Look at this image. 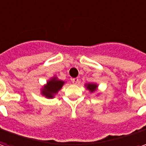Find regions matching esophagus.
<instances>
[{
    "label": "esophagus",
    "mask_w": 146,
    "mask_h": 146,
    "mask_svg": "<svg viewBox=\"0 0 146 146\" xmlns=\"http://www.w3.org/2000/svg\"><path fill=\"white\" fill-rule=\"evenodd\" d=\"M72 82H73L74 84H78V82H79V79L78 78H73V80H72Z\"/></svg>",
    "instance_id": "34e87169"
}]
</instances>
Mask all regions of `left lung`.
<instances>
[{"label": "left lung", "mask_w": 146, "mask_h": 146, "mask_svg": "<svg viewBox=\"0 0 146 146\" xmlns=\"http://www.w3.org/2000/svg\"><path fill=\"white\" fill-rule=\"evenodd\" d=\"M85 87L90 92H94L97 90L98 84L96 83H88L85 84Z\"/></svg>", "instance_id": "obj_1"}]
</instances>
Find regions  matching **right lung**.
I'll use <instances>...</instances> for the list:
<instances>
[{"instance_id": "1", "label": "right lung", "mask_w": 146, "mask_h": 146, "mask_svg": "<svg viewBox=\"0 0 146 146\" xmlns=\"http://www.w3.org/2000/svg\"><path fill=\"white\" fill-rule=\"evenodd\" d=\"M65 84V81L58 79L57 76L50 78L41 88V93L46 98L53 99Z\"/></svg>"}]
</instances>
